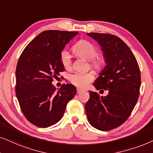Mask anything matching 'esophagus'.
<instances>
[{
  "instance_id": "obj_1",
  "label": "esophagus",
  "mask_w": 153,
  "mask_h": 153,
  "mask_svg": "<svg viewBox=\"0 0 153 153\" xmlns=\"http://www.w3.org/2000/svg\"><path fill=\"white\" fill-rule=\"evenodd\" d=\"M85 90L82 89H80V88H77V94H80L82 91H84Z\"/></svg>"
}]
</instances>
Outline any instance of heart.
Segmentation results:
<instances>
[{
	"mask_svg": "<svg viewBox=\"0 0 153 153\" xmlns=\"http://www.w3.org/2000/svg\"><path fill=\"white\" fill-rule=\"evenodd\" d=\"M73 50L79 57H82L89 61V66L95 70H101L103 61L101 57H97V49L89 41L81 40L74 45ZM60 62L66 69H69L72 64V59L69 51L64 49L60 53ZM69 81L75 86L85 87L94 80V75L91 73L76 71L68 77Z\"/></svg>",
	"mask_w": 153,
	"mask_h": 153,
	"instance_id": "b5f03b06",
	"label": "heart"
}]
</instances>
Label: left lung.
I'll list each match as a JSON object with an SVG mask.
<instances>
[{
    "label": "left lung",
    "instance_id": "left-lung-1",
    "mask_svg": "<svg viewBox=\"0 0 153 153\" xmlns=\"http://www.w3.org/2000/svg\"><path fill=\"white\" fill-rule=\"evenodd\" d=\"M87 34L102 48L106 63L93 85L97 90H108V94L99 97L89 91L85 111L93 127L109 131L123 125L135 107L140 93L139 66L133 52L119 37L109 33Z\"/></svg>",
    "mask_w": 153,
    "mask_h": 153
}]
</instances>
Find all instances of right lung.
Masks as SVG:
<instances>
[{
	"mask_svg": "<svg viewBox=\"0 0 153 153\" xmlns=\"http://www.w3.org/2000/svg\"><path fill=\"white\" fill-rule=\"evenodd\" d=\"M78 32L52 30L40 33L26 47L16 68V96L28 122L46 128L62 119L76 88L62 85L58 91L53 78L65 71L60 53Z\"/></svg>",
	"mask_w": 153,
	"mask_h": 153,
	"instance_id": "1",
	"label": "right lung"
}]
</instances>
